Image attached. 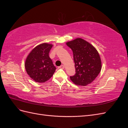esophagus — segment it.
<instances>
[{"instance_id": "obj_1", "label": "esophagus", "mask_w": 128, "mask_h": 128, "mask_svg": "<svg viewBox=\"0 0 128 128\" xmlns=\"http://www.w3.org/2000/svg\"><path fill=\"white\" fill-rule=\"evenodd\" d=\"M59 68H60V69H64V65H61V66H60V67H59Z\"/></svg>"}]
</instances>
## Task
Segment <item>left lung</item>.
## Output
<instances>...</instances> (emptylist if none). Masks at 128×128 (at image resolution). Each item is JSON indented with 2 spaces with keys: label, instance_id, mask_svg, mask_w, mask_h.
<instances>
[{
  "label": "left lung",
  "instance_id": "8db88e82",
  "mask_svg": "<svg viewBox=\"0 0 128 128\" xmlns=\"http://www.w3.org/2000/svg\"><path fill=\"white\" fill-rule=\"evenodd\" d=\"M72 51L76 74L70 76L72 82L79 86H86L98 76L102 69V61L97 50L82 38H77L66 42Z\"/></svg>",
  "mask_w": 128,
  "mask_h": 128
}]
</instances>
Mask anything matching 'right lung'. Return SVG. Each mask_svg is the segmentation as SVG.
Listing matches in <instances>:
<instances>
[{
	"mask_svg": "<svg viewBox=\"0 0 128 128\" xmlns=\"http://www.w3.org/2000/svg\"><path fill=\"white\" fill-rule=\"evenodd\" d=\"M53 45L42 43L34 48L27 56L24 66L28 75L35 82L44 83L51 78L56 68L49 56Z\"/></svg>",
	"mask_w": 128,
	"mask_h": 128,
	"instance_id": "1",
	"label": "right lung"
}]
</instances>
